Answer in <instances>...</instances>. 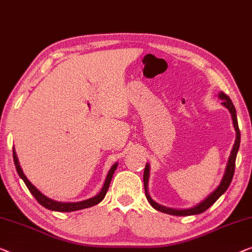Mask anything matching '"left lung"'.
<instances>
[{"instance_id": "8db88e82", "label": "left lung", "mask_w": 252, "mask_h": 252, "mask_svg": "<svg viewBox=\"0 0 252 252\" xmlns=\"http://www.w3.org/2000/svg\"><path fill=\"white\" fill-rule=\"evenodd\" d=\"M220 100H223L221 104L224 105L225 108L228 109V111L231 112L232 116V120H233V126H234L235 132H236V137H235V142L234 145H233V149L231 151V155H229L227 165H226V169H225V174L223 178H221L220 184L218 185V188L215 189V191L207 196V198L192 208H189V209H174V208H167L165 206L159 205L157 203L155 200H152V198L149 194L148 191V183H149V175H150V166L149 163L145 165L144 168V174H143V182H144V191H145V195H147L148 201L150 202V205L155 208L156 210L161 211V213L165 214H169V215H174V216H191V215H198L201 214L203 211H206L208 208L211 207L215 202L217 201L218 198L223 194V193L228 189L229 184H231L233 175H234V169H235V160H236V155H238L239 148H240V140H241V134H240V129H239V125H238V118H236V110L234 104L231 101V99L226 95L225 93L220 92L218 94Z\"/></svg>"}]
</instances>
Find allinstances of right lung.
<instances>
[{
    "label": "right lung",
    "instance_id": "add662e5",
    "mask_svg": "<svg viewBox=\"0 0 252 252\" xmlns=\"http://www.w3.org/2000/svg\"><path fill=\"white\" fill-rule=\"evenodd\" d=\"M13 161H14V166H16V169L18 171V175H19L21 180L25 182L26 187L28 188L29 191H31L32 194L34 195V198L37 200L39 205L45 207L46 209L54 210V211H61V213H69V211L85 209V208H90L92 206L97 205V203H100L102 200L104 199L105 194H107V191L109 189V185H110L112 175H114L115 170L118 166V163L116 162L115 165L111 167L107 175V178H105L103 187H102L100 193H97L95 196H93V198H91V199L84 200V201H79V202H59V201H54V200L47 198V196L43 194L42 192H39L38 189H36L34 185L31 183V182H29V180L26 177V175L24 174V171H23V169H21V167L19 165V160H18V157H17L16 151H14V148H13Z\"/></svg>",
    "mask_w": 252,
    "mask_h": 252
}]
</instances>
